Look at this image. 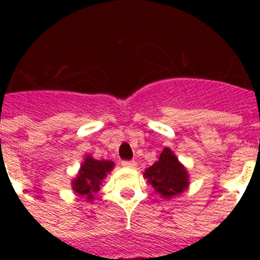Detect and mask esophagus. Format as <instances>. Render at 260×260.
<instances>
[{"instance_id": "1", "label": "esophagus", "mask_w": 260, "mask_h": 260, "mask_svg": "<svg viewBox=\"0 0 260 260\" xmlns=\"http://www.w3.org/2000/svg\"><path fill=\"white\" fill-rule=\"evenodd\" d=\"M121 165H122V166H124V167H131V169H135V167H136V165H138V163L135 162V160H122Z\"/></svg>"}]
</instances>
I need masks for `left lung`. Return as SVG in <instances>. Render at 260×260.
Masks as SVG:
<instances>
[{
	"instance_id": "1",
	"label": "left lung",
	"mask_w": 260,
	"mask_h": 260,
	"mask_svg": "<svg viewBox=\"0 0 260 260\" xmlns=\"http://www.w3.org/2000/svg\"><path fill=\"white\" fill-rule=\"evenodd\" d=\"M147 182L165 198L181 194L189 185V175L171 150L165 148L159 159L144 173Z\"/></svg>"
}]
</instances>
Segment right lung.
<instances>
[{
    "label": "right lung",
    "mask_w": 260,
    "mask_h": 260,
    "mask_svg": "<svg viewBox=\"0 0 260 260\" xmlns=\"http://www.w3.org/2000/svg\"><path fill=\"white\" fill-rule=\"evenodd\" d=\"M113 166L110 160H95L91 156H86L78 177L73 182V189L81 196H86L87 200H93V194L101 189L102 179L112 171Z\"/></svg>",
    "instance_id": "right-lung-1"
}]
</instances>
